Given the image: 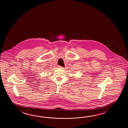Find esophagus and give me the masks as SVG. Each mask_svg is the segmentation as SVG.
<instances>
[{
  "label": "esophagus",
  "instance_id": "1",
  "mask_svg": "<svg viewBox=\"0 0 128 128\" xmlns=\"http://www.w3.org/2000/svg\"><path fill=\"white\" fill-rule=\"evenodd\" d=\"M58 68H60V69H64V67L61 66H58Z\"/></svg>",
  "mask_w": 128,
  "mask_h": 128
}]
</instances>
